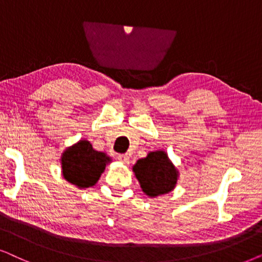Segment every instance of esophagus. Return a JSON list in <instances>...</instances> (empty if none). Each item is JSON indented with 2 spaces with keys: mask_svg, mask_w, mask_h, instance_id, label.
Returning a JSON list of instances; mask_svg holds the SVG:
<instances>
[{
  "mask_svg": "<svg viewBox=\"0 0 262 262\" xmlns=\"http://www.w3.org/2000/svg\"><path fill=\"white\" fill-rule=\"evenodd\" d=\"M118 160H121L123 164H129V156L128 155H118Z\"/></svg>",
  "mask_w": 262,
  "mask_h": 262,
  "instance_id": "34e87169",
  "label": "esophagus"
}]
</instances>
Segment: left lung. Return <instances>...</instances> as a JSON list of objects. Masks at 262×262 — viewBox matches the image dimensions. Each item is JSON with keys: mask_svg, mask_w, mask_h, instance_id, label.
I'll use <instances>...</instances> for the list:
<instances>
[{"mask_svg": "<svg viewBox=\"0 0 262 262\" xmlns=\"http://www.w3.org/2000/svg\"><path fill=\"white\" fill-rule=\"evenodd\" d=\"M135 176L142 190L148 196H158L171 191L177 182L175 166L163 151L148 153L146 158L139 159L133 166Z\"/></svg>", "mask_w": 262, "mask_h": 262, "instance_id": "left-lung-1", "label": "left lung"}]
</instances>
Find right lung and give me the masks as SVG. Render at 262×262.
<instances>
[{
    "label": "right lung",
    "mask_w": 262,
    "mask_h": 262,
    "mask_svg": "<svg viewBox=\"0 0 262 262\" xmlns=\"http://www.w3.org/2000/svg\"><path fill=\"white\" fill-rule=\"evenodd\" d=\"M109 158L102 152L95 151L89 141L81 140L66 149L62 155L63 177L79 188L92 187L105 169Z\"/></svg>",
    "instance_id": "add662e5"
}]
</instances>
